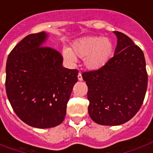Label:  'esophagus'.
Returning <instances> with one entry per match:
<instances>
[{
    "mask_svg": "<svg viewBox=\"0 0 153 153\" xmlns=\"http://www.w3.org/2000/svg\"><path fill=\"white\" fill-rule=\"evenodd\" d=\"M78 79L79 80V81L83 80V77H82V74L81 73H79V74H78Z\"/></svg>",
    "mask_w": 153,
    "mask_h": 153,
    "instance_id": "obj_1",
    "label": "esophagus"
}]
</instances>
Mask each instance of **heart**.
<instances>
[{
  "label": "heart",
  "mask_w": 153,
  "mask_h": 153,
  "mask_svg": "<svg viewBox=\"0 0 153 153\" xmlns=\"http://www.w3.org/2000/svg\"><path fill=\"white\" fill-rule=\"evenodd\" d=\"M114 52V46L108 38L88 36L77 39L72 43V51L63 50V57L69 63L76 62L77 57L83 59L84 65L90 70L101 69L109 62Z\"/></svg>",
  "instance_id": "obj_1"
}]
</instances>
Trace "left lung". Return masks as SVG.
Masks as SVG:
<instances>
[{
    "label": "left lung",
    "mask_w": 153,
    "mask_h": 153,
    "mask_svg": "<svg viewBox=\"0 0 153 153\" xmlns=\"http://www.w3.org/2000/svg\"><path fill=\"white\" fill-rule=\"evenodd\" d=\"M117 38L114 56L106 65L82 74L88 85V114L102 125H120L140 109L148 88L143 52L128 36Z\"/></svg>",
    "instance_id": "left-lung-1"
}]
</instances>
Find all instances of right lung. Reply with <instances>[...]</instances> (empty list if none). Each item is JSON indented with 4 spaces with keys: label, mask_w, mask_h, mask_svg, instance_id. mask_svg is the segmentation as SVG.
<instances>
[{
    "label": "right lung",
    "mask_w": 153,
    "mask_h": 153,
    "mask_svg": "<svg viewBox=\"0 0 153 153\" xmlns=\"http://www.w3.org/2000/svg\"><path fill=\"white\" fill-rule=\"evenodd\" d=\"M47 38L45 32L25 37L10 53L5 68L12 108L21 120L38 128L62 123L79 73L63 67L57 51L44 47Z\"/></svg>",
    "instance_id": "add662e5"
}]
</instances>
